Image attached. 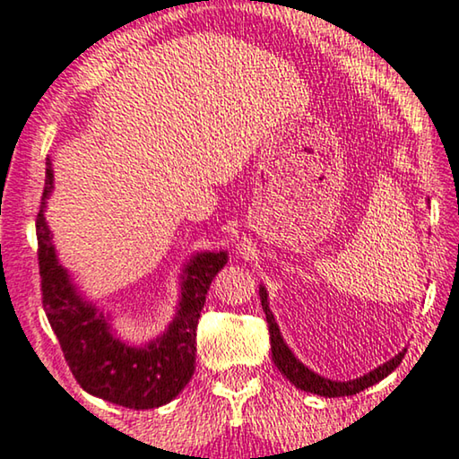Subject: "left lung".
Segmentation results:
<instances>
[{
	"mask_svg": "<svg viewBox=\"0 0 459 459\" xmlns=\"http://www.w3.org/2000/svg\"><path fill=\"white\" fill-rule=\"evenodd\" d=\"M260 299H263V309L266 314V322H269V333H271V351H273V361L277 365L279 371L291 382L295 387H299L303 392H312L318 394V396H326V398H341V396H352V394L363 392L365 387H369L373 384L382 382L384 377L390 376V373L398 368L404 359V352H398L396 357L390 359V361L379 365L377 369L369 371L368 376L359 377V379H351V382H330V379L320 377L318 373L309 371L306 365L299 363L291 351H289L287 344L283 342V336L279 333L277 322H274V316L269 309V303H266V291L264 287H260Z\"/></svg>",
	"mask_w": 459,
	"mask_h": 459,
	"instance_id": "8db88e82",
	"label": "left lung"
}]
</instances>
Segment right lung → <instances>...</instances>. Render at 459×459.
<instances>
[{
    "instance_id": "add662e5",
    "label": "right lung",
    "mask_w": 459,
    "mask_h": 459,
    "mask_svg": "<svg viewBox=\"0 0 459 459\" xmlns=\"http://www.w3.org/2000/svg\"><path fill=\"white\" fill-rule=\"evenodd\" d=\"M51 188L53 170L47 160L45 190L37 215L40 293L69 369L83 390L112 404L135 411L166 404L193 377L201 309L211 281L228 263V254H196L182 273V301L168 333L145 349H133L118 341L104 316L75 293L67 271L57 263L51 231L42 215Z\"/></svg>"
}]
</instances>
